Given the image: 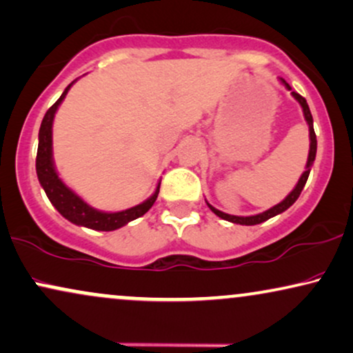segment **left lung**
Returning a JSON list of instances; mask_svg holds the SVG:
<instances>
[{
    "instance_id": "8db88e82",
    "label": "left lung",
    "mask_w": 353,
    "mask_h": 353,
    "mask_svg": "<svg viewBox=\"0 0 353 353\" xmlns=\"http://www.w3.org/2000/svg\"><path fill=\"white\" fill-rule=\"evenodd\" d=\"M280 81H282V83L285 84V88H287L288 91H292V88H290V84H288L287 81H285V79L280 78ZM292 96L295 97V99H296L298 102H300V105H301V109H303V114H305V119H306V122H307V127H310V140H311V143H310V154H307V163H306V171L301 174L300 181H298V184L295 185V189L290 192V194L282 200V202L276 203L275 207H272V208H269V210H265V212L259 213V215H252V216L228 215V213L220 212V210H216L215 207H212V205H210V203L207 202L210 210H212V212L215 213L216 216H220V218H223V220H226V221L236 223V225H246V226L259 225V223L267 221V220H269V218H272V216L279 215V213L285 212V210L292 207V205L296 202V199L300 197L303 187H305L306 181H307V176H310L311 166H313V163H314L316 148H318V141H316V133H314V128H313V115H311V110H310V107H307L306 99H305V97H303V96L298 94V92H295V91H292Z\"/></svg>"
}]
</instances>
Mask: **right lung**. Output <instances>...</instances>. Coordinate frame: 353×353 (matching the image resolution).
Returning <instances> with one entry per match:
<instances>
[{"instance_id": "obj_1", "label": "right lung", "mask_w": 353, "mask_h": 353, "mask_svg": "<svg viewBox=\"0 0 353 353\" xmlns=\"http://www.w3.org/2000/svg\"><path fill=\"white\" fill-rule=\"evenodd\" d=\"M74 83V81H73ZM73 83L68 84L63 91V94L60 96L55 104L47 110V114L43 115L42 125H40L39 130V148H37V159H35V169H37V177L40 185L46 190L48 200H50L53 207L60 212L61 216H65L66 220L74 223L78 226H86V228L97 230V231H114L117 228L127 225L128 221L137 220V218L143 216L148 210L153 207L159 194V184L156 187L154 194L151 195L148 200H145L143 203L135 205V207L122 210V212L115 213H107L99 212V210L89 207L81 197H78L70 187L63 184V181L58 177V172L55 166H53V158H52V125L53 117L58 105L61 104V101L65 99V96L68 94L70 88L73 86Z\"/></svg>"}]
</instances>
